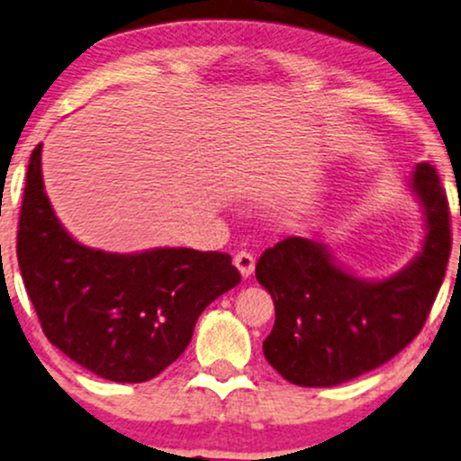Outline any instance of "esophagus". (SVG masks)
<instances>
[{"mask_svg":"<svg viewBox=\"0 0 461 461\" xmlns=\"http://www.w3.org/2000/svg\"><path fill=\"white\" fill-rule=\"evenodd\" d=\"M234 266L238 267V272H240L244 278H249L255 270V258L250 253H247V250H240V253L234 255Z\"/></svg>","mask_w":461,"mask_h":461,"instance_id":"obj_1","label":"esophagus"}]
</instances>
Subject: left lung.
<instances>
[{"instance_id":"8db88e82","label":"left lung","mask_w":461,"mask_h":461,"mask_svg":"<svg viewBox=\"0 0 461 461\" xmlns=\"http://www.w3.org/2000/svg\"><path fill=\"white\" fill-rule=\"evenodd\" d=\"M411 189L423 208L425 238L393 276H353L314 238L291 236L264 250L255 276L276 311L264 355L289 383L340 385L395 357L421 331L451 255V217L434 166L419 163Z\"/></svg>"}]
</instances>
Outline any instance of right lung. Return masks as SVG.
Wrapping results in <instances>:
<instances>
[{"label": "right lung", "instance_id": "1", "mask_svg": "<svg viewBox=\"0 0 461 461\" xmlns=\"http://www.w3.org/2000/svg\"><path fill=\"white\" fill-rule=\"evenodd\" d=\"M16 258L49 340L93 375L144 383L183 355L197 317L240 283L219 250L150 249L106 253L63 230L33 149L23 194Z\"/></svg>", "mask_w": 461, "mask_h": 461}]
</instances>
